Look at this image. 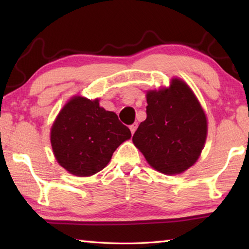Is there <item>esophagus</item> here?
<instances>
[{
  "label": "esophagus",
  "instance_id": "1",
  "mask_svg": "<svg viewBox=\"0 0 249 249\" xmlns=\"http://www.w3.org/2000/svg\"><path fill=\"white\" fill-rule=\"evenodd\" d=\"M137 126H138V124H137V123H134V124H132V125L129 126V129H130V132H132V134H134V133H135V130H136Z\"/></svg>",
  "mask_w": 249,
  "mask_h": 249
}]
</instances>
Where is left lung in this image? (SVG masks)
Returning a JSON list of instances; mask_svg holds the SVG:
<instances>
[{
    "instance_id": "left-lung-1",
    "label": "left lung",
    "mask_w": 249,
    "mask_h": 249,
    "mask_svg": "<svg viewBox=\"0 0 249 249\" xmlns=\"http://www.w3.org/2000/svg\"><path fill=\"white\" fill-rule=\"evenodd\" d=\"M147 117L133 142L162 174H181L195 163L206 140V117L190 88L179 79L147 93Z\"/></svg>"
}]
</instances>
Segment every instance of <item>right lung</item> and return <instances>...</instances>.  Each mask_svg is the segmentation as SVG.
<instances>
[{"label":"right lung","mask_w":249,"mask_h":249,"mask_svg":"<svg viewBox=\"0 0 249 249\" xmlns=\"http://www.w3.org/2000/svg\"><path fill=\"white\" fill-rule=\"evenodd\" d=\"M132 136L114 112L100 107L99 100L73 98L61 109L50 134L59 165L79 177L102 170L122 142Z\"/></svg>","instance_id":"obj_1"}]
</instances>
